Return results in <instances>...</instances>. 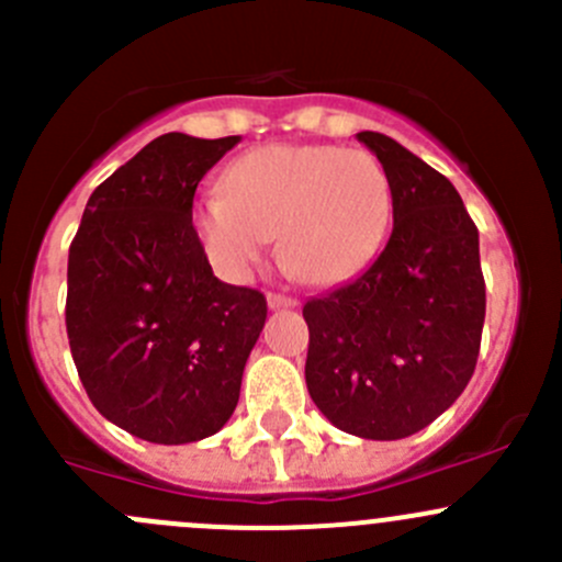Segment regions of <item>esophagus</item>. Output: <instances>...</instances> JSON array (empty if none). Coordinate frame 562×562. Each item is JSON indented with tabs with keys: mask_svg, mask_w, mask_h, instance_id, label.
Segmentation results:
<instances>
[{
	"mask_svg": "<svg viewBox=\"0 0 562 562\" xmlns=\"http://www.w3.org/2000/svg\"><path fill=\"white\" fill-rule=\"evenodd\" d=\"M266 304H269V310H288V307H296V299L280 296V293H269V296H266Z\"/></svg>",
	"mask_w": 562,
	"mask_h": 562,
	"instance_id": "obj_1",
	"label": "esophagus"
}]
</instances>
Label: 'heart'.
<instances>
[{
    "mask_svg": "<svg viewBox=\"0 0 562 562\" xmlns=\"http://www.w3.org/2000/svg\"><path fill=\"white\" fill-rule=\"evenodd\" d=\"M214 269L247 280L280 234V260L313 285L359 274L391 223L386 168L364 149L277 144L241 155L225 190H209L192 212Z\"/></svg>",
    "mask_w": 562,
    "mask_h": 562,
    "instance_id": "b5f03b06",
    "label": "heart"
}]
</instances>
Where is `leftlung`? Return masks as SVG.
<instances>
[{"label":"left lung","instance_id":"obj_1","mask_svg":"<svg viewBox=\"0 0 562 562\" xmlns=\"http://www.w3.org/2000/svg\"><path fill=\"white\" fill-rule=\"evenodd\" d=\"M356 138L386 168L394 228L356 280L304 304V378L337 429L400 440L449 411L475 370L486 313L479 228L443 173L389 135Z\"/></svg>","mask_w":562,"mask_h":562}]
</instances>
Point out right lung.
Returning a JSON list of instances; mask_svg holds the SVG:
<instances>
[{"label": "right lung", "instance_id": "add662e5", "mask_svg": "<svg viewBox=\"0 0 562 562\" xmlns=\"http://www.w3.org/2000/svg\"><path fill=\"white\" fill-rule=\"evenodd\" d=\"M228 138L166 133L89 195L67 258V339L89 400L160 446L220 432L266 323V299L214 277L192 228L198 181Z\"/></svg>", "mask_w": 562, "mask_h": 562}]
</instances>
